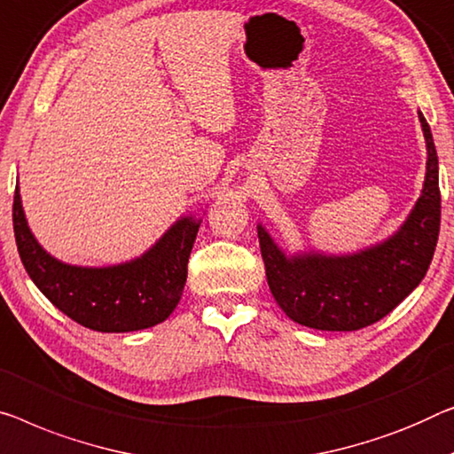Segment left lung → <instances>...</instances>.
Wrapping results in <instances>:
<instances>
[{
	"label": "left lung",
	"instance_id": "1",
	"mask_svg": "<svg viewBox=\"0 0 454 454\" xmlns=\"http://www.w3.org/2000/svg\"><path fill=\"white\" fill-rule=\"evenodd\" d=\"M420 121L428 148L424 189L391 239L355 254L286 256L265 228H256L269 289L294 322L316 330L353 333L381 320L420 286L441 230L438 157L422 114Z\"/></svg>",
	"mask_w": 454,
	"mask_h": 454
}]
</instances>
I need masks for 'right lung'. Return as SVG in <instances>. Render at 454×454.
Returning <instances> with one entry per match:
<instances>
[{
    "label": "right lung",
    "instance_id": "add662e5",
    "mask_svg": "<svg viewBox=\"0 0 454 454\" xmlns=\"http://www.w3.org/2000/svg\"><path fill=\"white\" fill-rule=\"evenodd\" d=\"M13 234L30 279L65 316L98 333H134L165 322L184 294L200 220L181 218L157 245L114 267L65 265L38 245L13 193Z\"/></svg>",
    "mask_w": 454,
    "mask_h": 454
}]
</instances>
